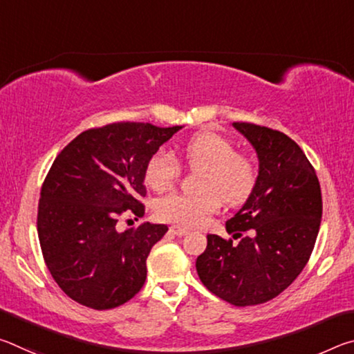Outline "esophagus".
Returning a JSON list of instances; mask_svg holds the SVG:
<instances>
[{
  "label": "esophagus",
  "instance_id": "esophagus-1",
  "mask_svg": "<svg viewBox=\"0 0 354 354\" xmlns=\"http://www.w3.org/2000/svg\"><path fill=\"white\" fill-rule=\"evenodd\" d=\"M170 232L173 236L183 237L189 234V230H185V227H181V226H170Z\"/></svg>",
  "mask_w": 354,
  "mask_h": 354
}]
</instances>
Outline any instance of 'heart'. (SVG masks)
I'll use <instances>...</instances> for the list:
<instances>
[{"label": "heart", "instance_id": "obj_1", "mask_svg": "<svg viewBox=\"0 0 354 354\" xmlns=\"http://www.w3.org/2000/svg\"><path fill=\"white\" fill-rule=\"evenodd\" d=\"M190 170L200 171L195 194L171 192L156 201L159 218L181 226H198L220 211L221 203L242 205L253 194L257 183L254 160L236 151L230 139L217 133H200L185 142L181 149ZM181 175L176 156L159 149L149 158L145 183L154 190L169 189Z\"/></svg>", "mask_w": 354, "mask_h": 354}]
</instances>
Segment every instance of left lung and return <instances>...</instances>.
I'll return each mask as SVG.
<instances>
[{"label":"left lung","instance_id":"obj_1","mask_svg":"<svg viewBox=\"0 0 354 354\" xmlns=\"http://www.w3.org/2000/svg\"><path fill=\"white\" fill-rule=\"evenodd\" d=\"M259 159L247 203L226 221L232 239L209 234L196 257L201 283L214 295L254 306L278 297L306 266L322 220V190L314 167L290 137L253 123H232Z\"/></svg>","mask_w":354,"mask_h":354}]
</instances>
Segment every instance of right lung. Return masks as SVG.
<instances>
[{
  "mask_svg": "<svg viewBox=\"0 0 354 354\" xmlns=\"http://www.w3.org/2000/svg\"><path fill=\"white\" fill-rule=\"evenodd\" d=\"M181 128L111 123L57 154L40 190L37 232L48 270L76 303L112 309L145 284L147 257L169 227L145 221L120 232L117 221L143 217L148 160Z\"/></svg>",
  "mask_w": 354,
  "mask_h": 354,
  "instance_id": "right-lung-1",
  "label": "right lung"
}]
</instances>
